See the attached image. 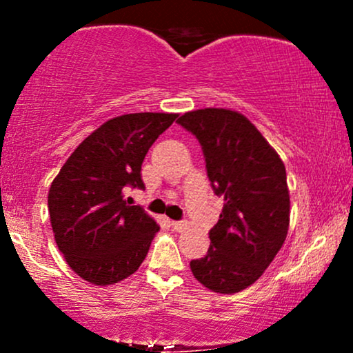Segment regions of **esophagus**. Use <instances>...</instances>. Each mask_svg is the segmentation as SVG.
I'll use <instances>...</instances> for the list:
<instances>
[{"label": "esophagus", "mask_w": 353, "mask_h": 353, "mask_svg": "<svg viewBox=\"0 0 353 353\" xmlns=\"http://www.w3.org/2000/svg\"><path fill=\"white\" fill-rule=\"evenodd\" d=\"M172 228H174V230H177V232H184L185 229H189V222L188 221H176V222H172Z\"/></svg>", "instance_id": "34e87169"}]
</instances>
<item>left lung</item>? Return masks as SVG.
Instances as JSON below:
<instances>
[{
    "mask_svg": "<svg viewBox=\"0 0 353 353\" xmlns=\"http://www.w3.org/2000/svg\"><path fill=\"white\" fill-rule=\"evenodd\" d=\"M197 137L216 196L224 197L204 257L190 261L194 277L209 290L236 294L257 281L287 237L290 197L285 165L244 114L197 109L177 119Z\"/></svg>",
    "mask_w": 353,
    "mask_h": 353,
    "instance_id": "1",
    "label": "left lung"
}]
</instances>
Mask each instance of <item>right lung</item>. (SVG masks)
I'll use <instances>...</instances> for the list:
<instances>
[{"label":"right lung","mask_w":353,"mask_h":353,"mask_svg":"<svg viewBox=\"0 0 353 353\" xmlns=\"http://www.w3.org/2000/svg\"><path fill=\"white\" fill-rule=\"evenodd\" d=\"M177 114L134 112L99 125L68 157L48 194L54 241L68 265L94 285L134 274L159 225L124 199L128 188L144 189L141 165Z\"/></svg>","instance_id":"right-lung-1"}]
</instances>
